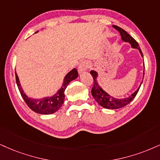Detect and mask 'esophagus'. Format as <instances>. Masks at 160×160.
Masks as SVG:
<instances>
[{
  "instance_id": "34e87169",
  "label": "esophagus",
  "mask_w": 160,
  "mask_h": 160,
  "mask_svg": "<svg viewBox=\"0 0 160 160\" xmlns=\"http://www.w3.org/2000/svg\"><path fill=\"white\" fill-rule=\"evenodd\" d=\"M90 67V64L89 62H87V61H83V62H82L78 65V72H83L85 71L87 69Z\"/></svg>"
}]
</instances>
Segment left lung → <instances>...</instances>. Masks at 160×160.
I'll return each instance as SVG.
<instances>
[{
    "mask_svg": "<svg viewBox=\"0 0 160 160\" xmlns=\"http://www.w3.org/2000/svg\"><path fill=\"white\" fill-rule=\"evenodd\" d=\"M113 27L119 32L120 35H121L122 41H125V42L130 43L133 48L138 49V50H139V52H140L142 56L143 57L142 52L140 47H139V44H138L137 41H136L133 37H131V35L128 34L126 31L124 30L123 29L120 28V27L116 25H113ZM90 74L92 75V78H93V86H92V88L91 90L92 97H93L94 99L98 102V104H99V105H101L102 107H103L104 108H107V109H119V108L125 107V106L129 104L130 102L134 98L135 96H137V92L139 91L142 84L141 82L139 88H138L133 93H132L129 97L125 98H120V99H119V98L112 97L111 96H110L109 94L107 93L104 90H102L101 87L98 85L97 80H96L98 76V73L96 71L91 70L90 71ZM144 75H145V64H144L143 76Z\"/></svg>",
    "mask_w": 160,
    "mask_h": 160,
    "instance_id": "obj_1",
    "label": "left lung"
}]
</instances>
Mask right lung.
Segmentation results:
<instances>
[{"instance_id":"add662e5","label":"right lung","mask_w":160,"mask_h":160,"mask_svg":"<svg viewBox=\"0 0 160 160\" xmlns=\"http://www.w3.org/2000/svg\"><path fill=\"white\" fill-rule=\"evenodd\" d=\"M78 76V73L76 69H72L65 76L64 83H63L62 88L60 90H58V91L55 95L50 96V97H44L41 99H34V98H29L24 93L21 84H20L18 76L15 72V78H16L18 88L23 100L31 110L35 113L40 114H52L56 113L57 110L60 109L64 101L65 89L71 81L76 79Z\"/></svg>"}]
</instances>
